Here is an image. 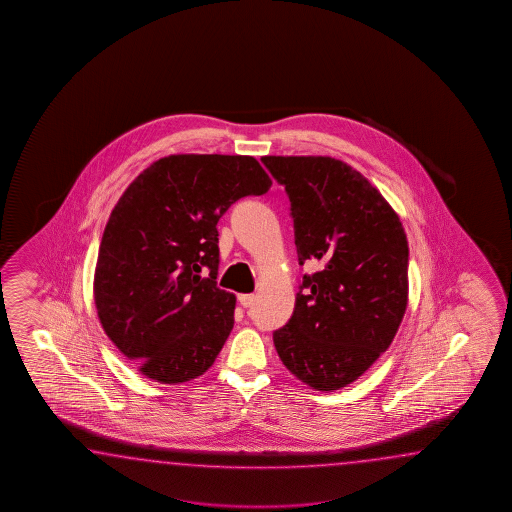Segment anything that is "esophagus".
Segmentation results:
<instances>
[{
	"instance_id": "1",
	"label": "esophagus",
	"mask_w": 512,
	"mask_h": 512,
	"mask_svg": "<svg viewBox=\"0 0 512 512\" xmlns=\"http://www.w3.org/2000/svg\"><path fill=\"white\" fill-rule=\"evenodd\" d=\"M238 300H240V304L243 305V307H251V305L254 304V300H256V296H254V294H240Z\"/></svg>"
}]
</instances>
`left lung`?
I'll list each match as a JSON object with an SVG mask.
<instances>
[{
    "instance_id": "1",
    "label": "left lung",
    "mask_w": 512,
    "mask_h": 512,
    "mask_svg": "<svg viewBox=\"0 0 512 512\" xmlns=\"http://www.w3.org/2000/svg\"><path fill=\"white\" fill-rule=\"evenodd\" d=\"M291 199L305 274L293 316L272 340L283 366L318 392H335L390 348L408 305V240L392 205L353 166L322 155H265Z\"/></svg>"
}]
</instances>
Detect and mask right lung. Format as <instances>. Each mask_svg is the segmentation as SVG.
Wrapping results in <instances>:
<instances>
[{
	"mask_svg": "<svg viewBox=\"0 0 512 512\" xmlns=\"http://www.w3.org/2000/svg\"><path fill=\"white\" fill-rule=\"evenodd\" d=\"M271 177L251 155L177 153L150 164L109 214L93 294L98 320L126 359L161 384L214 364L236 296L219 289V218Z\"/></svg>",
	"mask_w": 512,
	"mask_h": 512,
	"instance_id": "obj_1",
	"label": "right lung"
}]
</instances>
